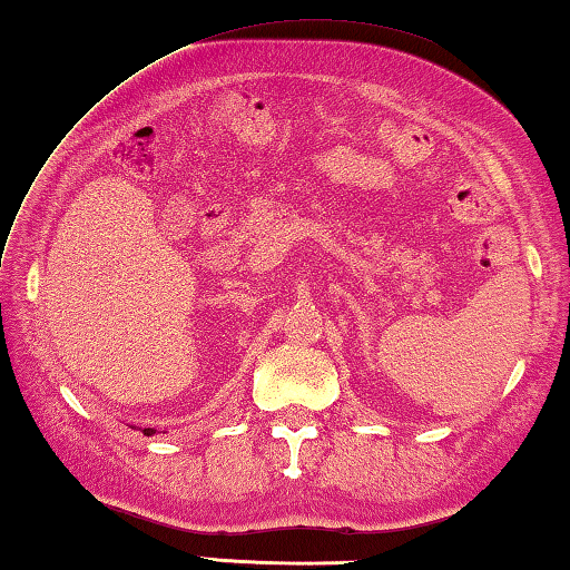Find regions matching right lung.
I'll list each match as a JSON object with an SVG mask.
<instances>
[{
  "label": "right lung",
  "instance_id": "right-lung-1",
  "mask_svg": "<svg viewBox=\"0 0 570 570\" xmlns=\"http://www.w3.org/2000/svg\"><path fill=\"white\" fill-rule=\"evenodd\" d=\"M151 433H156L154 429H144V435H151Z\"/></svg>",
  "mask_w": 570,
  "mask_h": 570
}]
</instances>
